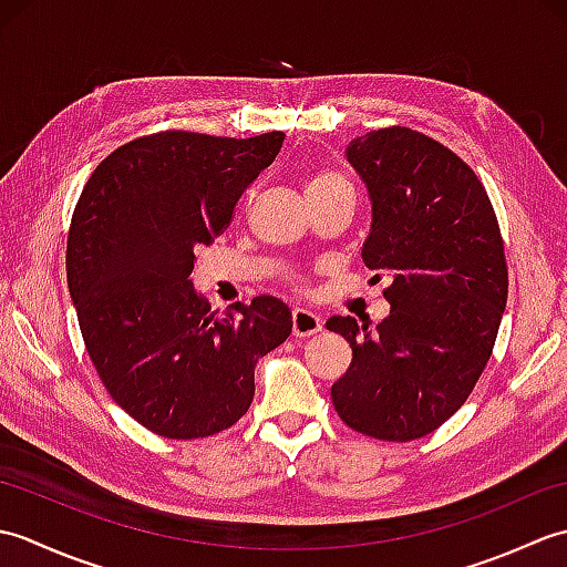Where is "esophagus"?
Wrapping results in <instances>:
<instances>
[{"instance_id":"1","label":"esophagus","mask_w":567,"mask_h":567,"mask_svg":"<svg viewBox=\"0 0 567 567\" xmlns=\"http://www.w3.org/2000/svg\"><path fill=\"white\" fill-rule=\"evenodd\" d=\"M321 331V319L309 309H292V336H315Z\"/></svg>"}]
</instances>
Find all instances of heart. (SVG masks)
<instances>
[{
    "label": "heart",
    "instance_id": "b5f03b06",
    "mask_svg": "<svg viewBox=\"0 0 567 567\" xmlns=\"http://www.w3.org/2000/svg\"><path fill=\"white\" fill-rule=\"evenodd\" d=\"M339 183H348V179H346L341 173H336V171H319V173H315V175L309 177V183H307V197H315V195H319V192H327L329 187L339 185ZM290 280H292L295 287H302V277H299V275H292Z\"/></svg>",
    "mask_w": 567,
    "mask_h": 567
}]
</instances>
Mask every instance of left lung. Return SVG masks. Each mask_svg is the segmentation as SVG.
Masks as SVG:
<instances>
[{
  "label": "left lung",
  "mask_w": 567,
  "mask_h": 567,
  "mask_svg": "<svg viewBox=\"0 0 567 567\" xmlns=\"http://www.w3.org/2000/svg\"><path fill=\"white\" fill-rule=\"evenodd\" d=\"M348 161L372 202L363 260L392 280V309L375 331L327 321L353 348L331 400L353 431L406 443L449 421L483 375L509 292L504 240L483 183L439 141L390 126L355 138Z\"/></svg>",
  "instance_id": "left-lung-1"
}]
</instances>
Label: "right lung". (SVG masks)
Here are the masks:
<instances>
[{
    "instance_id": "obj_1",
    "label": "right lung",
    "mask_w": 567,
    "mask_h": 567,
    "mask_svg": "<svg viewBox=\"0 0 567 567\" xmlns=\"http://www.w3.org/2000/svg\"><path fill=\"white\" fill-rule=\"evenodd\" d=\"M282 141V131L134 138L94 167L72 212L65 265L84 348L112 400L163 439L234 426L258 358L292 333L277 297L219 315L189 280L195 250L226 231Z\"/></svg>"
}]
</instances>
